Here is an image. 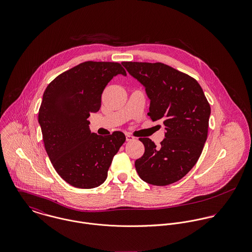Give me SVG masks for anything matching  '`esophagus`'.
Listing matches in <instances>:
<instances>
[{
    "label": "esophagus",
    "mask_w": 252,
    "mask_h": 252,
    "mask_svg": "<svg viewBox=\"0 0 252 252\" xmlns=\"http://www.w3.org/2000/svg\"><path fill=\"white\" fill-rule=\"evenodd\" d=\"M135 140V137H133L132 135H130V134H127L126 135V141L127 142H132V141H134Z\"/></svg>",
    "instance_id": "obj_1"
}]
</instances>
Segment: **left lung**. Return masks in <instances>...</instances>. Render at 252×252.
Returning <instances> with one entry per match:
<instances>
[{
  "instance_id": "1",
  "label": "left lung",
  "mask_w": 252,
  "mask_h": 252,
  "mask_svg": "<svg viewBox=\"0 0 252 252\" xmlns=\"http://www.w3.org/2000/svg\"><path fill=\"white\" fill-rule=\"evenodd\" d=\"M145 87L148 115L161 120L165 139L157 146L140 138L144 155L135 162L142 180L157 186L181 180L197 163L208 138L211 106L198 81L166 64L122 62Z\"/></svg>"
}]
</instances>
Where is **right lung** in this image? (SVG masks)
Listing matches in <instances>:
<instances>
[{
	"label": "right lung",
	"mask_w": 252,
	"mask_h": 252,
	"mask_svg": "<svg viewBox=\"0 0 252 252\" xmlns=\"http://www.w3.org/2000/svg\"><path fill=\"white\" fill-rule=\"evenodd\" d=\"M118 73L126 75L119 63L86 61L59 74L43 93L38 123L44 147L57 174L74 187L101 185L126 141L120 131L106 137L91 133L87 120L101 108L102 93Z\"/></svg>",
	"instance_id": "1"
}]
</instances>
